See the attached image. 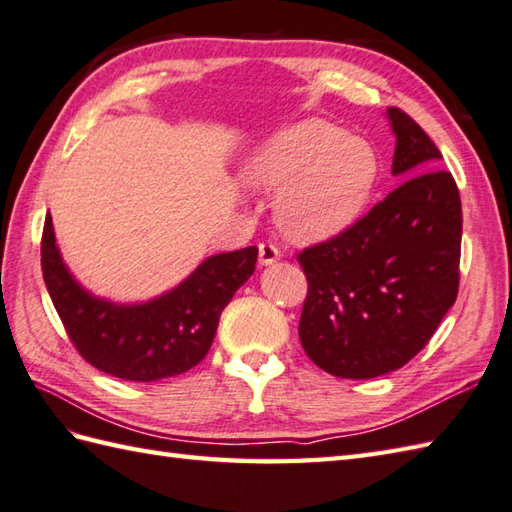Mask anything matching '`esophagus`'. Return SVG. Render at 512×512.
<instances>
[{"label": "esophagus", "mask_w": 512, "mask_h": 512, "mask_svg": "<svg viewBox=\"0 0 512 512\" xmlns=\"http://www.w3.org/2000/svg\"><path fill=\"white\" fill-rule=\"evenodd\" d=\"M277 259H281V250L273 242L259 244V264L270 266V264H275Z\"/></svg>", "instance_id": "1"}]
</instances>
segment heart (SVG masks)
<instances>
[{"label":"heart","mask_w":512,"mask_h":512,"mask_svg":"<svg viewBox=\"0 0 512 512\" xmlns=\"http://www.w3.org/2000/svg\"><path fill=\"white\" fill-rule=\"evenodd\" d=\"M239 171L248 189H277L275 220L290 239L321 242L361 213L378 162L365 140L321 118H306L270 134Z\"/></svg>","instance_id":"obj_1"}]
</instances>
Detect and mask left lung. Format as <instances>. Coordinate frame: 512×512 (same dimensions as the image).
<instances>
[{"instance_id": "8db88e82", "label": "left lung", "mask_w": 512, "mask_h": 512, "mask_svg": "<svg viewBox=\"0 0 512 512\" xmlns=\"http://www.w3.org/2000/svg\"><path fill=\"white\" fill-rule=\"evenodd\" d=\"M387 118L396 136L391 173L402 184L347 231L297 257L308 279L301 345L339 378L407 365L458 297V184L438 169L442 154L411 116L389 107Z\"/></svg>"}]
</instances>
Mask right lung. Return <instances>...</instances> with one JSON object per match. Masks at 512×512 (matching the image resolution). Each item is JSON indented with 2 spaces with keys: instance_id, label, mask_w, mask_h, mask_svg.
Masks as SVG:
<instances>
[{
  "instance_id": "right-lung-1",
  "label": "right lung",
  "mask_w": 512,
  "mask_h": 512,
  "mask_svg": "<svg viewBox=\"0 0 512 512\" xmlns=\"http://www.w3.org/2000/svg\"><path fill=\"white\" fill-rule=\"evenodd\" d=\"M257 246L220 253L165 295L143 303H114L85 290L63 264L52 217L41 237V270L79 354L101 369L134 383L184 374L209 352L220 314L237 288L255 273Z\"/></svg>"
}]
</instances>
